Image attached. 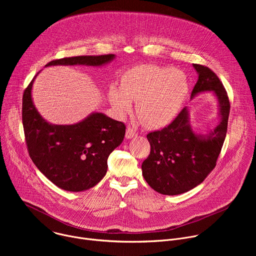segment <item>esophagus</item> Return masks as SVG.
<instances>
[{
    "label": "esophagus",
    "instance_id": "34e87169",
    "mask_svg": "<svg viewBox=\"0 0 256 256\" xmlns=\"http://www.w3.org/2000/svg\"><path fill=\"white\" fill-rule=\"evenodd\" d=\"M136 136H138V134H136V132L132 128L128 126L126 128V138H134Z\"/></svg>",
    "mask_w": 256,
    "mask_h": 256
}]
</instances>
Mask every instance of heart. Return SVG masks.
I'll return each instance as SVG.
<instances>
[{
  "mask_svg": "<svg viewBox=\"0 0 256 256\" xmlns=\"http://www.w3.org/2000/svg\"><path fill=\"white\" fill-rule=\"evenodd\" d=\"M188 92V78L181 70L144 64L128 70L122 78L120 89L112 87L109 98L122 116L132 112L130 100L138 101V118L149 128H161L178 114Z\"/></svg>",
  "mask_w": 256,
  "mask_h": 256,
  "instance_id": "obj_1",
  "label": "heart"
}]
</instances>
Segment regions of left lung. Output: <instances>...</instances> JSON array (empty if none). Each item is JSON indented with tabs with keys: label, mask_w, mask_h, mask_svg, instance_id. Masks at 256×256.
<instances>
[{
	"label": "left lung",
	"mask_w": 256,
	"mask_h": 256,
	"mask_svg": "<svg viewBox=\"0 0 256 256\" xmlns=\"http://www.w3.org/2000/svg\"><path fill=\"white\" fill-rule=\"evenodd\" d=\"M194 66L198 79L192 97L212 91L218 101L221 122L206 138L198 136L188 124L184 107L170 124L147 134L151 152L142 164V176L154 190L166 196L186 192L202 184L214 168L227 134L230 114L227 91L210 68L198 64Z\"/></svg>",
	"instance_id": "8db88e82"
}]
</instances>
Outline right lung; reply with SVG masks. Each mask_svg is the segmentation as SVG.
<instances>
[{
  "label": "right lung",
  "mask_w": 256,
  "mask_h": 256,
  "mask_svg": "<svg viewBox=\"0 0 256 256\" xmlns=\"http://www.w3.org/2000/svg\"><path fill=\"white\" fill-rule=\"evenodd\" d=\"M114 58L112 54L79 56L54 60L46 66H101ZM32 84L33 80L22 98V122L31 160L62 190L78 192L95 186L106 174L108 156L124 138V124L95 112L76 124H50L33 105Z\"/></svg>",
  "instance_id": "1"
}]
</instances>
